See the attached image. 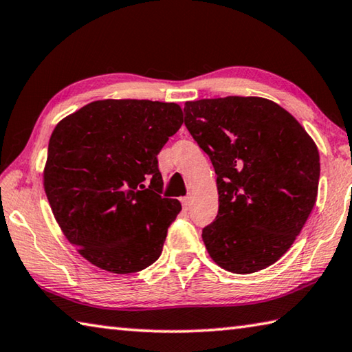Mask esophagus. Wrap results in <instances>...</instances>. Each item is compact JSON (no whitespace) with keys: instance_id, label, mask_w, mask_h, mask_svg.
I'll use <instances>...</instances> for the list:
<instances>
[{"instance_id":"1","label":"esophagus","mask_w":352,"mask_h":352,"mask_svg":"<svg viewBox=\"0 0 352 352\" xmlns=\"http://www.w3.org/2000/svg\"><path fill=\"white\" fill-rule=\"evenodd\" d=\"M182 204L184 209H189L190 208V197H182Z\"/></svg>"}]
</instances>
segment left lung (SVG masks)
<instances>
[{"label": "left lung", "mask_w": 352, "mask_h": 352, "mask_svg": "<svg viewBox=\"0 0 352 352\" xmlns=\"http://www.w3.org/2000/svg\"><path fill=\"white\" fill-rule=\"evenodd\" d=\"M183 112L217 174L219 214L201 234L209 255L235 274L276 263L316 204V143L289 112L266 98L188 101Z\"/></svg>", "instance_id": "1"}]
</instances>
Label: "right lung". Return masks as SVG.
I'll list each match as a JSON object with an SVG mask.
<instances>
[{
  "label": "right lung",
  "instance_id": "1",
  "mask_svg": "<svg viewBox=\"0 0 352 352\" xmlns=\"http://www.w3.org/2000/svg\"><path fill=\"white\" fill-rule=\"evenodd\" d=\"M182 124L175 103L100 100L54 129L44 190L66 239L100 270L138 272L162 254L182 204L162 197L157 155Z\"/></svg>",
  "mask_w": 352,
  "mask_h": 352
}]
</instances>
